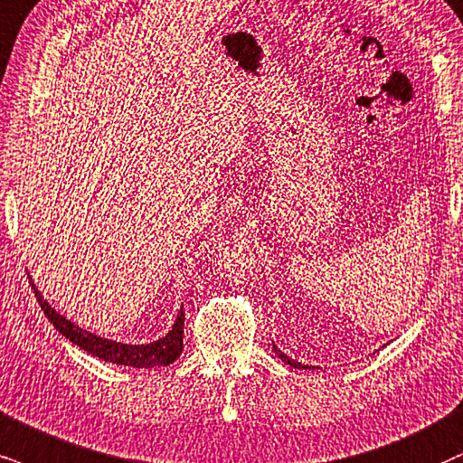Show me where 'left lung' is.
Returning <instances> with one entry per match:
<instances>
[{"label": "left lung", "mask_w": 463, "mask_h": 463, "mask_svg": "<svg viewBox=\"0 0 463 463\" xmlns=\"http://www.w3.org/2000/svg\"><path fill=\"white\" fill-rule=\"evenodd\" d=\"M273 350H275V354H278V356H279V359H282V361H286V363H288V365H290V367H297V370H301V367H306V370H307V365H301V363H297V361H292V359H288V356H286V354L282 353V350H278V348H275V346H273Z\"/></svg>", "instance_id": "8db88e82"}]
</instances>
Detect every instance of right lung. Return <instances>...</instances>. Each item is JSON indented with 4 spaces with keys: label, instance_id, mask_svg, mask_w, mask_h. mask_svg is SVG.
Instances as JSON below:
<instances>
[{
    "label": "right lung",
    "instance_id": "add662e5",
    "mask_svg": "<svg viewBox=\"0 0 463 463\" xmlns=\"http://www.w3.org/2000/svg\"><path fill=\"white\" fill-rule=\"evenodd\" d=\"M32 288L36 292L40 307L44 309V316L51 320L52 326H55L61 335H66L70 342L76 344L79 348H83L85 353L98 356V359L117 363V365L145 367V370H147V367L171 365L173 361L179 359L181 350H184V323H185L184 309L179 312L173 329L168 331V335H164L154 344H145V346H130V344H119V342H110V339H102L93 335L90 331H83L80 326L72 325L43 299V295H40L33 282H32Z\"/></svg>",
    "mask_w": 463,
    "mask_h": 463
}]
</instances>
